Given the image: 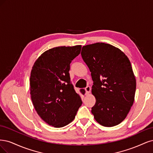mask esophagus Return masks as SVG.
<instances>
[{
  "mask_svg": "<svg viewBox=\"0 0 153 153\" xmlns=\"http://www.w3.org/2000/svg\"><path fill=\"white\" fill-rule=\"evenodd\" d=\"M85 91H86V95H88L91 91V87L90 86H87L85 88Z\"/></svg>",
  "mask_w": 153,
  "mask_h": 153,
  "instance_id": "esophagus-1",
  "label": "esophagus"
}]
</instances>
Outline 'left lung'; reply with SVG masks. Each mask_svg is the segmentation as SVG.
I'll list each match as a JSON object with an SVG mask.
<instances>
[{"mask_svg": "<svg viewBox=\"0 0 153 153\" xmlns=\"http://www.w3.org/2000/svg\"><path fill=\"white\" fill-rule=\"evenodd\" d=\"M81 54L93 81L95 120L106 127L119 125L135 99L136 79L128 58L119 48L103 42L84 46Z\"/></svg>", "mask_w": 153, "mask_h": 153, "instance_id": "1", "label": "left lung"}]
</instances>
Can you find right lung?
<instances>
[{"label": "right lung", "instance_id": "add662e5", "mask_svg": "<svg viewBox=\"0 0 153 153\" xmlns=\"http://www.w3.org/2000/svg\"><path fill=\"white\" fill-rule=\"evenodd\" d=\"M81 45L50 49L39 56L31 71L30 95L34 108L49 125L69 124L82 104L71 82L70 64L80 54ZM84 95L85 91L80 90Z\"/></svg>", "mask_w": 153, "mask_h": 153}]
</instances>
